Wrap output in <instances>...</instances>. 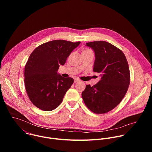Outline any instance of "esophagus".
Here are the masks:
<instances>
[{
  "label": "esophagus",
  "mask_w": 152,
  "mask_h": 152,
  "mask_svg": "<svg viewBox=\"0 0 152 152\" xmlns=\"http://www.w3.org/2000/svg\"><path fill=\"white\" fill-rule=\"evenodd\" d=\"M79 81H80V79L79 78H77V77H76V78L74 79V82L75 83H76V82H79Z\"/></svg>",
  "instance_id": "34e87169"
}]
</instances>
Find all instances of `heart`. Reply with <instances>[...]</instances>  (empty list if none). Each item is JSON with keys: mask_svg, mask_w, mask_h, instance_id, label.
I'll use <instances>...</instances> for the list:
<instances>
[{"mask_svg": "<svg viewBox=\"0 0 152 152\" xmlns=\"http://www.w3.org/2000/svg\"><path fill=\"white\" fill-rule=\"evenodd\" d=\"M86 50H89V49H86Z\"/></svg>", "mask_w": 152, "mask_h": 152, "instance_id": "1", "label": "heart"}]
</instances>
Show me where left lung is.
<instances>
[{
	"mask_svg": "<svg viewBox=\"0 0 152 152\" xmlns=\"http://www.w3.org/2000/svg\"><path fill=\"white\" fill-rule=\"evenodd\" d=\"M86 45L94 50L93 71L102 77L93 86L86 85L82 99L93 113L104 114L114 109L128 90L131 80L128 62L123 52L108 42H89Z\"/></svg>",
	"mask_w": 152,
	"mask_h": 152,
	"instance_id": "left-lung-1",
	"label": "left lung"
}]
</instances>
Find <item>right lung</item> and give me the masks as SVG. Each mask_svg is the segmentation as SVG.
Instances as JSON below:
<instances>
[{"instance_id": "right-lung-1", "label": "right lung", "mask_w": 152, "mask_h": 152, "mask_svg": "<svg viewBox=\"0 0 152 152\" xmlns=\"http://www.w3.org/2000/svg\"><path fill=\"white\" fill-rule=\"evenodd\" d=\"M80 43L53 40L43 43L31 53L25 67V86L30 100L39 109L50 111L62 102L74 80L62 77L57 71Z\"/></svg>"}]
</instances>
